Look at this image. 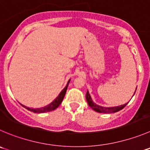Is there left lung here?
I'll use <instances>...</instances> for the list:
<instances>
[{
	"instance_id": "8db88e82",
	"label": "left lung",
	"mask_w": 150,
	"mask_h": 150,
	"mask_svg": "<svg viewBox=\"0 0 150 150\" xmlns=\"http://www.w3.org/2000/svg\"><path fill=\"white\" fill-rule=\"evenodd\" d=\"M86 99H87V102H88V105H89L93 110H94L96 111V112H102V113H111V112H118V111L123 109V108L126 106L127 104V103L123 105H120V106H117V107H111V108H105V107L99 106V105H96V104H95L93 102L88 91H87L86 93Z\"/></svg>"
}]
</instances>
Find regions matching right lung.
I'll list each match as a JSON object with an SVG mask.
<instances>
[{
  "instance_id": "obj_1",
  "label": "right lung",
  "mask_w": 150,
  "mask_h": 150,
  "mask_svg": "<svg viewBox=\"0 0 150 150\" xmlns=\"http://www.w3.org/2000/svg\"><path fill=\"white\" fill-rule=\"evenodd\" d=\"M70 82V79L69 81L67 83V85L65 86V88L62 90V91L60 92V93L58 95L57 97L54 99V100L53 101L51 104L48 105L47 106L43 107V108H37V109H34V108H28V107L25 106V105H22L23 108H25V109H27L28 110L31 111V112H38V113H42V112H49V111H52L54 110H55L56 108H57L59 106L61 103H62V100H63V98L65 97V93H66L67 91V88H68V85L69 84Z\"/></svg>"
}]
</instances>
